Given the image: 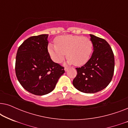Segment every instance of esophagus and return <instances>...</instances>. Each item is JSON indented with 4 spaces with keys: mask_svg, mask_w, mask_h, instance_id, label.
Returning <instances> with one entry per match:
<instances>
[{
    "mask_svg": "<svg viewBox=\"0 0 128 128\" xmlns=\"http://www.w3.org/2000/svg\"><path fill=\"white\" fill-rule=\"evenodd\" d=\"M64 70H65L66 72H67L68 70V69H69V68H66V67H65V68H64Z\"/></svg>",
    "mask_w": 128,
    "mask_h": 128,
    "instance_id": "34e87169",
    "label": "esophagus"
}]
</instances>
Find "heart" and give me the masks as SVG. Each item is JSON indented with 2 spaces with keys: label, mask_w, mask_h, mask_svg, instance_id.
I'll return each mask as SVG.
<instances>
[{
  "label": "heart",
  "mask_w": 128,
  "mask_h": 128,
  "mask_svg": "<svg viewBox=\"0 0 128 128\" xmlns=\"http://www.w3.org/2000/svg\"><path fill=\"white\" fill-rule=\"evenodd\" d=\"M55 45L49 44L48 50L50 58L56 63H60L66 56L68 63L76 66L84 64L92 55L93 45L86 36L66 35L55 39Z\"/></svg>",
  "instance_id": "obj_1"
}]
</instances>
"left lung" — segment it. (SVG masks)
<instances>
[{
    "mask_svg": "<svg viewBox=\"0 0 128 128\" xmlns=\"http://www.w3.org/2000/svg\"><path fill=\"white\" fill-rule=\"evenodd\" d=\"M93 45L92 57L81 68H76L77 75L73 84L80 92L95 93L109 84L114 72L115 60L112 50L102 38L90 34Z\"/></svg>",
    "mask_w": 128,
    "mask_h": 128,
    "instance_id": "obj_1",
    "label": "left lung"
}]
</instances>
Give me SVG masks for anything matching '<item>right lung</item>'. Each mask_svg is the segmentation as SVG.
I'll list each match as a JSON object with an SVG mask.
<instances>
[{
    "instance_id": "obj_1",
    "label": "right lung",
    "mask_w": 128,
    "mask_h": 128,
    "mask_svg": "<svg viewBox=\"0 0 128 128\" xmlns=\"http://www.w3.org/2000/svg\"><path fill=\"white\" fill-rule=\"evenodd\" d=\"M48 34L31 36L19 46L16 58V74L28 92L43 96L54 90L64 68L50 59Z\"/></svg>"
}]
</instances>
